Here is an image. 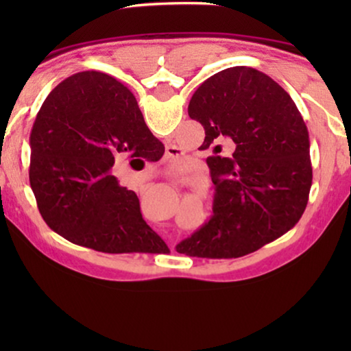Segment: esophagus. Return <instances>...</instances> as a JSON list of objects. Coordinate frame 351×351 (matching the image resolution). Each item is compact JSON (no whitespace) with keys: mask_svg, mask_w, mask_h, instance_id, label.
Here are the masks:
<instances>
[{"mask_svg":"<svg viewBox=\"0 0 351 351\" xmlns=\"http://www.w3.org/2000/svg\"><path fill=\"white\" fill-rule=\"evenodd\" d=\"M177 155H179V150H177L176 147L169 145V147L166 148V156H167V158H176Z\"/></svg>","mask_w":351,"mask_h":351,"instance_id":"1","label":"esophagus"}]
</instances>
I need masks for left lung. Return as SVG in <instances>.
<instances>
[{
  "label": "left lung",
  "mask_w": 351,
  "mask_h": 351,
  "mask_svg": "<svg viewBox=\"0 0 351 351\" xmlns=\"http://www.w3.org/2000/svg\"><path fill=\"white\" fill-rule=\"evenodd\" d=\"M189 114L204 128L201 150L214 152L206 160L215 185L214 215L177 244V252L237 258L289 232L313 179L308 129L291 95L262 71L232 66L195 90ZM222 143L234 145L228 157L219 155Z\"/></svg>",
  "instance_id": "1"
}]
</instances>
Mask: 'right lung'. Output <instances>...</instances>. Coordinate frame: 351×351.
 <instances>
[{
	"label": "right lung",
	"mask_w": 351,
	"mask_h": 351,
	"mask_svg": "<svg viewBox=\"0 0 351 351\" xmlns=\"http://www.w3.org/2000/svg\"><path fill=\"white\" fill-rule=\"evenodd\" d=\"M30 148V185L51 230L99 252L167 251L137 195L110 172L121 158L165 153L126 86L94 70L69 76L43 102Z\"/></svg>",
	"instance_id": "right-lung-1"
}]
</instances>
